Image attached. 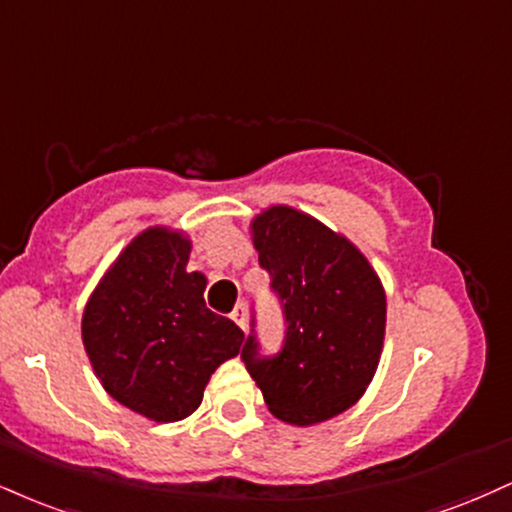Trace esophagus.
I'll use <instances>...</instances> for the list:
<instances>
[{"label":"esophagus","instance_id":"obj_1","mask_svg":"<svg viewBox=\"0 0 512 512\" xmlns=\"http://www.w3.org/2000/svg\"><path fill=\"white\" fill-rule=\"evenodd\" d=\"M231 319L240 326V329H245V319H248V305L238 303L236 307H233V310H231Z\"/></svg>","mask_w":512,"mask_h":512}]
</instances>
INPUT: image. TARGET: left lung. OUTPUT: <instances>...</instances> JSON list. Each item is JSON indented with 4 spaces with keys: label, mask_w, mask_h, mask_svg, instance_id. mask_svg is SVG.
<instances>
[{
    "label": "left lung",
    "mask_w": 512,
    "mask_h": 512,
    "mask_svg": "<svg viewBox=\"0 0 512 512\" xmlns=\"http://www.w3.org/2000/svg\"><path fill=\"white\" fill-rule=\"evenodd\" d=\"M252 243L286 334L279 353L262 355L252 315L240 360L279 420L307 427L336 417L377 372L386 329L379 276L350 240L291 207L252 221Z\"/></svg>",
    "instance_id": "8db88e82"
}]
</instances>
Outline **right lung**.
<instances>
[{
    "mask_svg": "<svg viewBox=\"0 0 512 512\" xmlns=\"http://www.w3.org/2000/svg\"><path fill=\"white\" fill-rule=\"evenodd\" d=\"M188 255L181 233L143 231L83 312V346L104 391L155 422L195 412L214 369L243 343V331L205 305L207 279L186 272Z\"/></svg>",
    "mask_w": 512,
    "mask_h": 512,
    "instance_id": "right-lung-1",
    "label": "right lung"
}]
</instances>
